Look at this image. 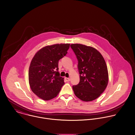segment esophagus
Here are the masks:
<instances>
[{
	"instance_id": "esophagus-1",
	"label": "esophagus",
	"mask_w": 135,
	"mask_h": 135,
	"mask_svg": "<svg viewBox=\"0 0 135 135\" xmlns=\"http://www.w3.org/2000/svg\"><path fill=\"white\" fill-rule=\"evenodd\" d=\"M65 80H66V81H67V82L70 81V78H66V77H65Z\"/></svg>"
}]
</instances>
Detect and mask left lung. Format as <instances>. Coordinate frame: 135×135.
Returning a JSON list of instances; mask_svg holds the SVG:
<instances>
[{
  "label": "left lung",
  "mask_w": 135,
  "mask_h": 135,
  "mask_svg": "<svg viewBox=\"0 0 135 135\" xmlns=\"http://www.w3.org/2000/svg\"><path fill=\"white\" fill-rule=\"evenodd\" d=\"M70 46L78 60L80 82L74 85L75 95L84 102L97 98L105 90L108 83V68L105 60L96 49L81 44Z\"/></svg>",
  "instance_id": "left-lung-1"
}]
</instances>
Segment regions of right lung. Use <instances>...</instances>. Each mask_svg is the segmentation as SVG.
Segmentation results:
<instances>
[{"instance_id": "1", "label": "right lung", "mask_w": 135, "mask_h": 135, "mask_svg": "<svg viewBox=\"0 0 135 135\" xmlns=\"http://www.w3.org/2000/svg\"><path fill=\"white\" fill-rule=\"evenodd\" d=\"M69 44L47 45L39 50L30 62L28 80L30 89L45 100L56 97L65 84L60 76L59 60L67 53Z\"/></svg>"}]
</instances>
